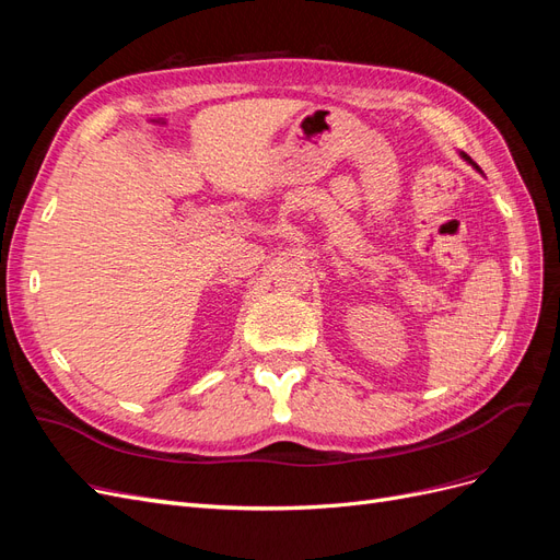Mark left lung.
I'll return each instance as SVG.
<instances>
[{
  "label": "left lung",
  "mask_w": 560,
  "mask_h": 560,
  "mask_svg": "<svg viewBox=\"0 0 560 560\" xmlns=\"http://www.w3.org/2000/svg\"><path fill=\"white\" fill-rule=\"evenodd\" d=\"M463 156H465V154H463ZM465 159H467V156H465ZM467 161H469V159H467ZM469 163H471V161H469Z\"/></svg>",
  "instance_id": "left-lung-1"
}]
</instances>
